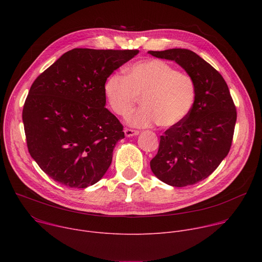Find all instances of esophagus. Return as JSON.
Returning a JSON list of instances; mask_svg holds the SVG:
<instances>
[{
	"instance_id": "1",
	"label": "esophagus",
	"mask_w": 262,
	"mask_h": 262,
	"mask_svg": "<svg viewBox=\"0 0 262 262\" xmlns=\"http://www.w3.org/2000/svg\"><path fill=\"white\" fill-rule=\"evenodd\" d=\"M124 134L126 137H133V136H136L139 134V130H136V129H133V128H127L125 127L124 128Z\"/></svg>"
}]
</instances>
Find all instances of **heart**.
I'll return each instance as SVG.
<instances>
[{
	"label": "heart",
	"mask_w": 262,
	"mask_h": 262,
	"mask_svg": "<svg viewBox=\"0 0 262 262\" xmlns=\"http://www.w3.org/2000/svg\"><path fill=\"white\" fill-rule=\"evenodd\" d=\"M126 76L114 73L103 85L108 106L119 116L128 115L139 97L143 105L128 117L129 124L170 127L190 114L197 97L192 76L178 71L160 59L140 60L125 69Z\"/></svg>",
	"instance_id": "heart-1"
}]
</instances>
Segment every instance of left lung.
Masks as SVG:
<instances>
[{"mask_svg":"<svg viewBox=\"0 0 262 262\" xmlns=\"http://www.w3.org/2000/svg\"><path fill=\"white\" fill-rule=\"evenodd\" d=\"M173 60L197 85V97L190 114L161 136L159 151L150 161L155 175L181 188L207 178L228 155L236 122V107L229 88L209 63L186 49L149 51Z\"/></svg>","mask_w":262,"mask_h":262,"instance_id":"1","label":"left lung"}]
</instances>
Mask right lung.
Wrapping results in <instances>:
<instances>
[{
    "mask_svg": "<svg viewBox=\"0 0 262 262\" xmlns=\"http://www.w3.org/2000/svg\"><path fill=\"white\" fill-rule=\"evenodd\" d=\"M138 50L73 49L33 82L23 108L28 150L40 169L85 189L106 172L123 125L104 107L103 85Z\"/></svg>",
    "mask_w": 262,
    "mask_h": 262,
    "instance_id": "obj_1",
    "label": "right lung"
}]
</instances>
